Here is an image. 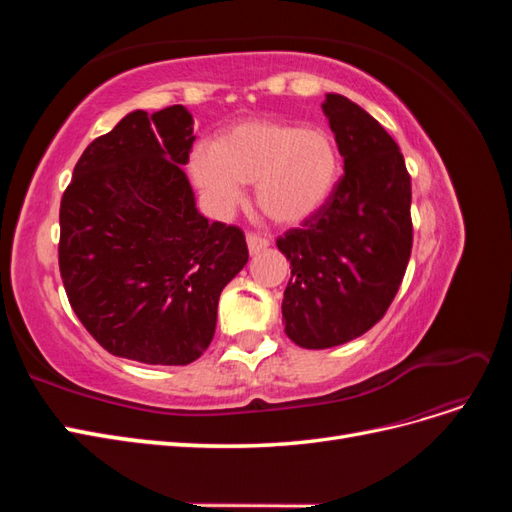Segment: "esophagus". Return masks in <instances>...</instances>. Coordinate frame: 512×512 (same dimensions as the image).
Wrapping results in <instances>:
<instances>
[{"instance_id":"1","label":"esophagus","mask_w":512,"mask_h":512,"mask_svg":"<svg viewBox=\"0 0 512 512\" xmlns=\"http://www.w3.org/2000/svg\"><path fill=\"white\" fill-rule=\"evenodd\" d=\"M269 245V239L258 235V232H247V247H250V254H258Z\"/></svg>"}]
</instances>
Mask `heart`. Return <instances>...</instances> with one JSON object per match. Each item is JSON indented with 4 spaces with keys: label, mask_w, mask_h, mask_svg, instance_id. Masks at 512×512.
Returning <instances> with one entry per match:
<instances>
[{
    "label": "heart",
    "mask_w": 512,
    "mask_h": 512,
    "mask_svg": "<svg viewBox=\"0 0 512 512\" xmlns=\"http://www.w3.org/2000/svg\"><path fill=\"white\" fill-rule=\"evenodd\" d=\"M337 166L327 130L273 119L243 121L218 147L200 143L190 156V173L215 211L237 207L241 183H254L258 209L277 224H299L327 203Z\"/></svg>",
    "instance_id": "obj_1"
}]
</instances>
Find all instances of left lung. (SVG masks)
I'll use <instances>...</instances> for the list:
<instances>
[{
    "label": "left lung",
    "mask_w": 512,
    "mask_h": 512,
    "mask_svg": "<svg viewBox=\"0 0 512 512\" xmlns=\"http://www.w3.org/2000/svg\"><path fill=\"white\" fill-rule=\"evenodd\" d=\"M322 111L344 175L301 228L277 239L290 260L286 335L309 350L363 335L386 314L412 252V183L404 156L359 104L327 94Z\"/></svg>",
    "instance_id": "left-lung-1"
}]
</instances>
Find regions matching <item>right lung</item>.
<instances>
[{
	"label": "right lung",
	"mask_w": 512,
	"mask_h": 512,
	"mask_svg": "<svg viewBox=\"0 0 512 512\" xmlns=\"http://www.w3.org/2000/svg\"><path fill=\"white\" fill-rule=\"evenodd\" d=\"M192 115L134 111L91 141L59 207V273L76 318L121 359L188 365L211 344L218 301L250 254L209 222L183 173Z\"/></svg>",
	"instance_id": "1"
}]
</instances>
